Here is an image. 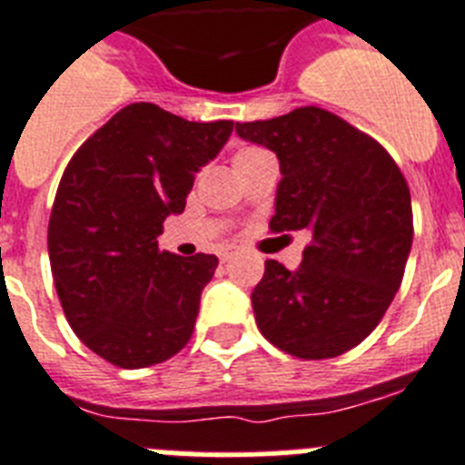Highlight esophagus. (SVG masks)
I'll use <instances>...</instances> for the list:
<instances>
[{
  "mask_svg": "<svg viewBox=\"0 0 465 465\" xmlns=\"http://www.w3.org/2000/svg\"><path fill=\"white\" fill-rule=\"evenodd\" d=\"M232 257H233L232 248H224V251H220V260H222V262H229Z\"/></svg>",
  "mask_w": 465,
  "mask_h": 465,
  "instance_id": "obj_1",
  "label": "esophagus"
}]
</instances>
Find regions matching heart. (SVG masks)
<instances>
[{
	"mask_svg": "<svg viewBox=\"0 0 465 465\" xmlns=\"http://www.w3.org/2000/svg\"><path fill=\"white\" fill-rule=\"evenodd\" d=\"M264 151H260V148H241L239 153L233 155V165H236V163H243V160H251V158H255V155H262Z\"/></svg>",
	"mask_w": 465,
	"mask_h": 465,
	"instance_id": "heart-1",
	"label": "heart"
}]
</instances>
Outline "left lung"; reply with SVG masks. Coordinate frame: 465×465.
<instances>
[{"instance_id":"obj_1","label":"left lung","mask_w":465,"mask_h":465,"mask_svg":"<svg viewBox=\"0 0 465 465\" xmlns=\"http://www.w3.org/2000/svg\"><path fill=\"white\" fill-rule=\"evenodd\" d=\"M236 134L279 158L272 232L312 239L298 269L264 262L251 295L257 329L292 357H338L376 329L401 283L413 241L407 182L381 143L323 108L236 123Z\"/></svg>"}]
</instances>
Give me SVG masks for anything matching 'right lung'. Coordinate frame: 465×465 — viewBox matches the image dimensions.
I'll use <instances>...</instances> for the list:
<instances>
[{"label":"right lung","mask_w":465,"mask_h":465,"mask_svg":"<svg viewBox=\"0 0 465 465\" xmlns=\"http://www.w3.org/2000/svg\"><path fill=\"white\" fill-rule=\"evenodd\" d=\"M232 132V120L189 123L132 104L65 167L49 217L54 283L70 329L120 369L160 364L193 333L217 257L160 252L158 236Z\"/></svg>","instance_id":"1"}]
</instances>
